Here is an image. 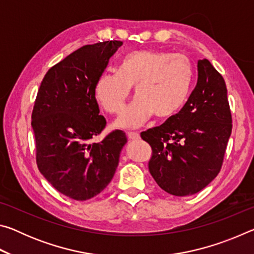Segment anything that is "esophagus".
Here are the masks:
<instances>
[{"instance_id":"34e87169","label":"esophagus","mask_w":254,"mask_h":254,"mask_svg":"<svg viewBox=\"0 0 254 254\" xmlns=\"http://www.w3.org/2000/svg\"><path fill=\"white\" fill-rule=\"evenodd\" d=\"M127 135L130 140L132 141H135V140H139L140 139V135L137 132H127Z\"/></svg>"}]
</instances>
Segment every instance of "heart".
I'll list each match as a JSON object with an SVG mask.
<instances>
[{"instance_id":"heart-1","label":"heart","mask_w":254,"mask_h":254,"mask_svg":"<svg viewBox=\"0 0 254 254\" xmlns=\"http://www.w3.org/2000/svg\"><path fill=\"white\" fill-rule=\"evenodd\" d=\"M191 65L184 55L133 51L121 60L119 71H106L96 83V97L107 113L119 114L134 87L136 100L123 112L118 124L132 127L154 115L175 117L187 100Z\"/></svg>"}]
</instances>
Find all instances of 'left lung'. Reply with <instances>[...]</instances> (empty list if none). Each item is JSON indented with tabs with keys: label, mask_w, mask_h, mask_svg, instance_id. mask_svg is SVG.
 I'll use <instances>...</instances> for the list:
<instances>
[{
	"label": "left lung",
	"mask_w": 254,
	"mask_h": 254,
	"mask_svg": "<svg viewBox=\"0 0 254 254\" xmlns=\"http://www.w3.org/2000/svg\"><path fill=\"white\" fill-rule=\"evenodd\" d=\"M197 70V84L182 110L140 134L152 149L150 174L175 196L194 195L216 177L232 132L224 78L207 59L198 60Z\"/></svg>",
	"instance_id": "1"
}]
</instances>
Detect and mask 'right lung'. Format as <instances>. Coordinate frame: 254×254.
Here are the masks:
<instances>
[{
	"instance_id": "add662e5",
	"label": "right lung",
	"mask_w": 254,
	"mask_h": 254,
	"mask_svg": "<svg viewBox=\"0 0 254 254\" xmlns=\"http://www.w3.org/2000/svg\"><path fill=\"white\" fill-rule=\"evenodd\" d=\"M122 44L107 40L80 47L51 67L38 89L31 115L38 169L71 199L87 200L104 190L127 143L120 130L91 143L106 127L96 83Z\"/></svg>"
}]
</instances>
